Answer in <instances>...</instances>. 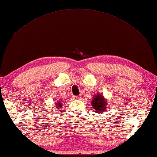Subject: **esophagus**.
I'll use <instances>...</instances> for the list:
<instances>
[{"label":"esophagus","instance_id":"esophagus-1","mask_svg":"<svg viewBox=\"0 0 157 157\" xmlns=\"http://www.w3.org/2000/svg\"><path fill=\"white\" fill-rule=\"evenodd\" d=\"M75 98L77 99V100H81V99H82V96H78L75 97Z\"/></svg>","mask_w":157,"mask_h":157}]
</instances>
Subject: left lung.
Listing matches in <instances>:
<instances>
[{"label": "left lung", "instance_id": "left-lung-1", "mask_svg": "<svg viewBox=\"0 0 157 157\" xmlns=\"http://www.w3.org/2000/svg\"><path fill=\"white\" fill-rule=\"evenodd\" d=\"M91 105L94 107V110H96L98 113H105V110L107 109L106 101L101 94H97L94 97L91 101Z\"/></svg>", "mask_w": 157, "mask_h": 157}]
</instances>
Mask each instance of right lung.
Segmentation results:
<instances>
[{
    "instance_id": "right-lung-1",
    "label": "right lung",
    "mask_w": 157,
    "mask_h": 157,
    "mask_svg": "<svg viewBox=\"0 0 157 157\" xmlns=\"http://www.w3.org/2000/svg\"><path fill=\"white\" fill-rule=\"evenodd\" d=\"M57 101L56 102L57 103L56 104V107H58L57 108H61L62 105H62V104H63V103H62V101H60V102H59V101Z\"/></svg>"
}]
</instances>
